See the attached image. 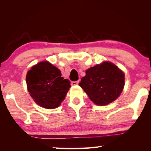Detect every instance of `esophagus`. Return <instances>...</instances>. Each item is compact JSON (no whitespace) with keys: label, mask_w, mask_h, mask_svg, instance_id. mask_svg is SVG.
Here are the masks:
<instances>
[{"label":"esophagus","mask_w":151,"mask_h":151,"mask_svg":"<svg viewBox=\"0 0 151 151\" xmlns=\"http://www.w3.org/2000/svg\"><path fill=\"white\" fill-rule=\"evenodd\" d=\"M79 83V81H72L71 82V85H77Z\"/></svg>","instance_id":"1"}]
</instances>
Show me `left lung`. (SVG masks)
<instances>
[{
  "label": "left lung",
  "instance_id": "1",
  "mask_svg": "<svg viewBox=\"0 0 151 151\" xmlns=\"http://www.w3.org/2000/svg\"><path fill=\"white\" fill-rule=\"evenodd\" d=\"M79 86L97 105H106L115 101L124 86V75L114 64L104 62L86 71Z\"/></svg>",
  "mask_w": 151,
  "mask_h": 151
}]
</instances>
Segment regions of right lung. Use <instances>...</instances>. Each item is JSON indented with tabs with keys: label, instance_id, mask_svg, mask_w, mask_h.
Listing matches in <instances>:
<instances>
[{
	"label": "right lung",
	"instance_id": "obj_1",
	"mask_svg": "<svg viewBox=\"0 0 151 151\" xmlns=\"http://www.w3.org/2000/svg\"><path fill=\"white\" fill-rule=\"evenodd\" d=\"M26 81L34 101L48 109L57 108L70 87L69 80L62 77L59 69L47 61L32 66L28 71Z\"/></svg>",
	"mask_w": 151,
	"mask_h": 151
}]
</instances>
